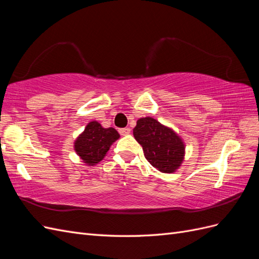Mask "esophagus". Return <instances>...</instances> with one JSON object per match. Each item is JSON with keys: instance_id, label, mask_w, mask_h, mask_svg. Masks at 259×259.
Wrapping results in <instances>:
<instances>
[{"instance_id": "1", "label": "esophagus", "mask_w": 259, "mask_h": 259, "mask_svg": "<svg viewBox=\"0 0 259 259\" xmlns=\"http://www.w3.org/2000/svg\"><path fill=\"white\" fill-rule=\"evenodd\" d=\"M119 132H120V134H121L122 136H126V135H128L130 133H131V128H128V127L120 128V130H119Z\"/></svg>"}]
</instances>
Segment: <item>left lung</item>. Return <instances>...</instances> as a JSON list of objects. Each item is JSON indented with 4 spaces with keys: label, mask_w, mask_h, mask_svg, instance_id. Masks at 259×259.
<instances>
[{
    "label": "left lung",
    "mask_w": 259,
    "mask_h": 259,
    "mask_svg": "<svg viewBox=\"0 0 259 259\" xmlns=\"http://www.w3.org/2000/svg\"><path fill=\"white\" fill-rule=\"evenodd\" d=\"M148 162L162 173L176 171L185 160L184 139L169 126L151 116L140 117L133 131Z\"/></svg>",
    "instance_id": "8db88e82"
}]
</instances>
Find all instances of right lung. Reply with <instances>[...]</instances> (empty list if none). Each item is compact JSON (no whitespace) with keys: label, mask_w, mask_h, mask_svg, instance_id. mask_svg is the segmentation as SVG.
Returning <instances> with one entry per match:
<instances>
[{"label":"right lung","mask_w":259,"mask_h":259,"mask_svg":"<svg viewBox=\"0 0 259 259\" xmlns=\"http://www.w3.org/2000/svg\"><path fill=\"white\" fill-rule=\"evenodd\" d=\"M120 138L113 127H103L99 122L91 121L74 140L73 149L85 165L93 166L104 160L109 149Z\"/></svg>","instance_id":"1"}]
</instances>
